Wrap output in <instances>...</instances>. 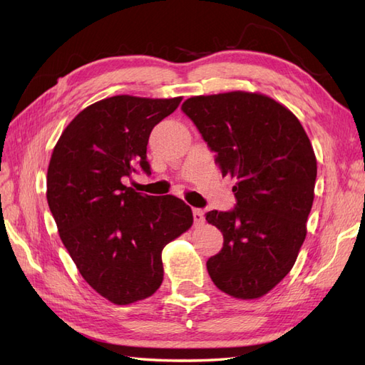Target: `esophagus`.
Listing matches in <instances>:
<instances>
[{"mask_svg":"<svg viewBox=\"0 0 365 365\" xmlns=\"http://www.w3.org/2000/svg\"><path fill=\"white\" fill-rule=\"evenodd\" d=\"M193 220H195V225L204 224V212L201 208H193Z\"/></svg>","mask_w":365,"mask_h":365,"instance_id":"esophagus-1","label":"esophagus"}]
</instances>
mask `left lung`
<instances>
[{"mask_svg":"<svg viewBox=\"0 0 365 365\" xmlns=\"http://www.w3.org/2000/svg\"><path fill=\"white\" fill-rule=\"evenodd\" d=\"M181 109L215 150L222 175L237 178L231 212H208L224 247L207 262L217 288L252 300L288 274L306 239L317 158L298 118L260 93L187 98Z\"/></svg>","mask_w":365,"mask_h":365,"instance_id":"obj_1","label":"left lung"}]
</instances>
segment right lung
Instances as JSON below:
<instances>
[{"label":"right lung","mask_w":365,"mask_h":365,"mask_svg":"<svg viewBox=\"0 0 365 365\" xmlns=\"http://www.w3.org/2000/svg\"><path fill=\"white\" fill-rule=\"evenodd\" d=\"M181 101L103 98L70 121L51 153L47 201L62 244L85 282L114 304L145 300L160 288L163 248L193 224L180 197L123 184L138 168L150 173V132Z\"/></svg>","instance_id":"1"}]
</instances>
